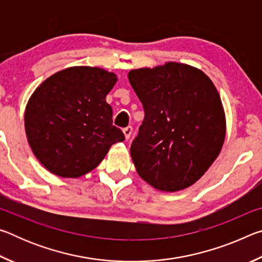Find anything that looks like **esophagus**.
<instances>
[{"mask_svg":"<svg viewBox=\"0 0 262 262\" xmlns=\"http://www.w3.org/2000/svg\"><path fill=\"white\" fill-rule=\"evenodd\" d=\"M132 133H133V127L132 126H128L126 128H123V134H125L126 140H129Z\"/></svg>","mask_w":262,"mask_h":262,"instance_id":"obj_1","label":"esophagus"}]
</instances>
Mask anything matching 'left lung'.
<instances>
[{"label":"left lung","mask_w":262,"mask_h":262,"mask_svg":"<svg viewBox=\"0 0 262 262\" xmlns=\"http://www.w3.org/2000/svg\"><path fill=\"white\" fill-rule=\"evenodd\" d=\"M128 79L144 108L130 147L137 173L166 192L189 187L224 143V111L214 83L201 70L177 62L130 70Z\"/></svg>","instance_id":"8db88e82"}]
</instances>
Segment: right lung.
Here are the masks:
<instances>
[{
  "instance_id": "1",
  "label": "right lung",
  "mask_w": 262,
  "mask_h": 262,
  "mask_svg": "<svg viewBox=\"0 0 262 262\" xmlns=\"http://www.w3.org/2000/svg\"><path fill=\"white\" fill-rule=\"evenodd\" d=\"M117 76L96 67H72L37 88L25 110V132L34 156L48 171L77 178L103 161L125 135L113 126L106 96Z\"/></svg>"
}]
</instances>
